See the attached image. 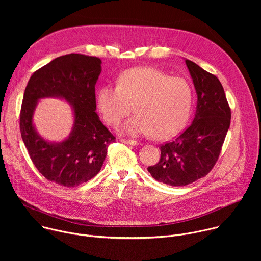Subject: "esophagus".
<instances>
[{
	"instance_id": "obj_1",
	"label": "esophagus",
	"mask_w": 261,
	"mask_h": 261,
	"mask_svg": "<svg viewBox=\"0 0 261 261\" xmlns=\"http://www.w3.org/2000/svg\"><path fill=\"white\" fill-rule=\"evenodd\" d=\"M121 141L124 142V143H127V144H130V145H137L138 142L136 140H133V139H125V138H121Z\"/></svg>"
}]
</instances>
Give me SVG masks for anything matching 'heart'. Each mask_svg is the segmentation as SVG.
I'll use <instances>...</instances> for the list:
<instances>
[{
  "label": "heart",
  "mask_w": 261,
  "mask_h": 261,
  "mask_svg": "<svg viewBox=\"0 0 261 261\" xmlns=\"http://www.w3.org/2000/svg\"><path fill=\"white\" fill-rule=\"evenodd\" d=\"M193 93L181 77H170L154 67L123 72L117 86L105 85L97 92V107L103 120L118 126L134 106L135 116L122 132L132 136L151 135L165 139L176 135L188 121Z\"/></svg>",
  "instance_id": "heart-1"
}]
</instances>
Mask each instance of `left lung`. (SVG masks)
Wrapping results in <instances>:
<instances>
[{
    "label": "left lung",
    "instance_id": "8db88e82",
    "mask_svg": "<svg viewBox=\"0 0 261 261\" xmlns=\"http://www.w3.org/2000/svg\"><path fill=\"white\" fill-rule=\"evenodd\" d=\"M197 94L192 124L160 145L161 157L147 171L158 181L181 187L205 176L215 166L230 126L231 110L224 89L214 74L186 60Z\"/></svg>",
    "mask_w": 261,
    "mask_h": 261
}]
</instances>
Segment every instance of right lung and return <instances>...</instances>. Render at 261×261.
<instances>
[{"instance_id":"right-lung-1","label":"right lung","mask_w":261,"mask_h":261,"mask_svg":"<svg viewBox=\"0 0 261 261\" xmlns=\"http://www.w3.org/2000/svg\"><path fill=\"white\" fill-rule=\"evenodd\" d=\"M101 63L97 57L82 54L59 57L35 71L24 90L19 116L21 138L38 171L64 187H76L93 178L103 165L108 145L116 141L95 111ZM44 96L64 97L73 106L74 126L63 143L44 141L32 126L36 101Z\"/></svg>"}]
</instances>
